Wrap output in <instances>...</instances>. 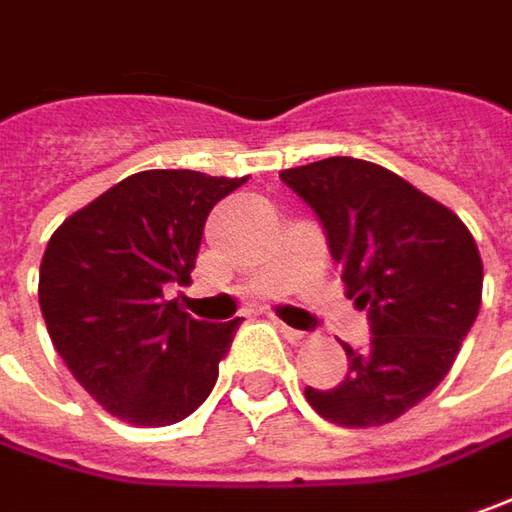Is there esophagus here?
Instances as JSON below:
<instances>
[{
    "label": "esophagus",
    "instance_id": "esophagus-1",
    "mask_svg": "<svg viewBox=\"0 0 512 512\" xmlns=\"http://www.w3.org/2000/svg\"><path fill=\"white\" fill-rule=\"evenodd\" d=\"M276 325H279V331L285 334V340H291V343H305L308 340V331H299V328H291V325H285V322L276 320Z\"/></svg>",
    "mask_w": 512,
    "mask_h": 512
}]
</instances>
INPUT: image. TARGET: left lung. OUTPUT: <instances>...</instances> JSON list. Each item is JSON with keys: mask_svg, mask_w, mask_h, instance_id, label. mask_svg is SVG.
Returning a JSON list of instances; mask_svg holds the SVG:
<instances>
[{"mask_svg": "<svg viewBox=\"0 0 512 512\" xmlns=\"http://www.w3.org/2000/svg\"><path fill=\"white\" fill-rule=\"evenodd\" d=\"M320 218L348 299L369 314L371 343L348 354L334 389L308 386L325 421L383 426L418 406L452 369L481 308L484 268L464 221L389 169L325 158L282 169Z\"/></svg>", "mask_w": 512, "mask_h": 512, "instance_id": "8db88e82", "label": "left lung"}]
</instances>
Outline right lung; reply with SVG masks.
<instances>
[{
  "label": "right lung",
  "instance_id": "right-lung-1",
  "mask_svg": "<svg viewBox=\"0 0 512 512\" xmlns=\"http://www.w3.org/2000/svg\"><path fill=\"white\" fill-rule=\"evenodd\" d=\"M247 178L146 169L65 218L39 265L51 343L106 412L135 426L192 415L242 320H192L169 302L195 268L204 221Z\"/></svg>",
  "mask_w": 512,
  "mask_h": 512
}]
</instances>
